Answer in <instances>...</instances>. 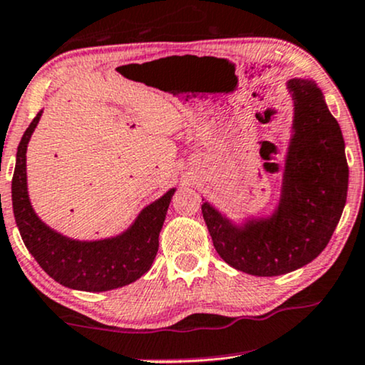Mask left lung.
Wrapping results in <instances>:
<instances>
[{
  "mask_svg": "<svg viewBox=\"0 0 365 365\" xmlns=\"http://www.w3.org/2000/svg\"><path fill=\"white\" fill-rule=\"evenodd\" d=\"M288 89L294 99V135L276 214L239 229L207 202L202 205L217 255L255 276L286 274L315 259L329 244L347 200L345 143L324 94L303 79H292Z\"/></svg>",
  "mask_w": 365,
  "mask_h": 365,
  "instance_id": "8db88e82",
  "label": "left lung"
}]
</instances>
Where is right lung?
<instances>
[{
    "instance_id": "add662e5",
    "label": "right lung",
    "mask_w": 365,
    "mask_h": 365,
    "mask_svg": "<svg viewBox=\"0 0 365 365\" xmlns=\"http://www.w3.org/2000/svg\"><path fill=\"white\" fill-rule=\"evenodd\" d=\"M41 110L23 135L16 151L11 180L13 214L23 242L41 269L57 283L81 292H108L141 278L158 252V236L175 190L141 212L123 236L106 241L81 242L47 227L31 209L26 192V145Z\"/></svg>"
}]
</instances>
